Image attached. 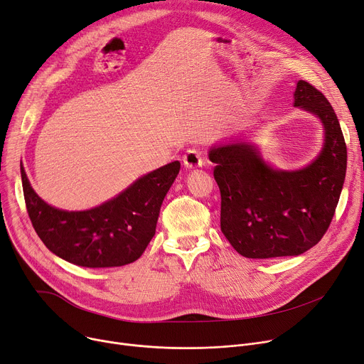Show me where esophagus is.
Wrapping results in <instances>:
<instances>
[{"mask_svg": "<svg viewBox=\"0 0 364 364\" xmlns=\"http://www.w3.org/2000/svg\"><path fill=\"white\" fill-rule=\"evenodd\" d=\"M183 162H184V165L187 166V168H199V166H202L203 164H205V159H203V156H202V154L199 152V151H196V149H188L187 152H186V155L183 156Z\"/></svg>", "mask_w": 364, "mask_h": 364, "instance_id": "34e87169", "label": "esophagus"}]
</instances>
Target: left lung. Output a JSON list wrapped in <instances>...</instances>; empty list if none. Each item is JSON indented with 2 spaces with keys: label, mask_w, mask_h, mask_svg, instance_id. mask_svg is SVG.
Masks as SVG:
<instances>
[{
  "label": "left lung",
  "mask_w": 364,
  "mask_h": 364,
  "mask_svg": "<svg viewBox=\"0 0 364 364\" xmlns=\"http://www.w3.org/2000/svg\"><path fill=\"white\" fill-rule=\"evenodd\" d=\"M294 105L318 115L325 127L321 155L299 171H277L256 148L224 144L209 152L221 191V231L245 257L297 256L328 231L347 171V144L325 95L299 80Z\"/></svg>",
  "instance_id": "1"
}]
</instances>
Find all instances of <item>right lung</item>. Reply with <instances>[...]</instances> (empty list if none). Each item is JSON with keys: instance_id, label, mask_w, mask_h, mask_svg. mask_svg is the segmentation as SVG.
<instances>
[{"instance_id": "right-lung-1", "label": "right lung", "mask_w": 364, "mask_h": 364, "mask_svg": "<svg viewBox=\"0 0 364 364\" xmlns=\"http://www.w3.org/2000/svg\"><path fill=\"white\" fill-rule=\"evenodd\" d=\"M20 171L26 209L42 243L70 263L115 268L137 260L148 247L180 162L155 169L112 200L83 212L60 210L45 203L31 187L23 166Z\"/></svg>"}]
</instances>
